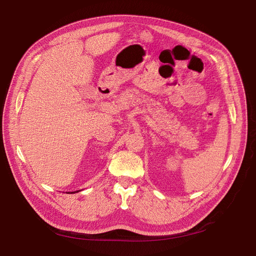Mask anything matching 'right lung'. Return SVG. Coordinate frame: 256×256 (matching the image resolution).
I'll return each mask as SVG.
<instances>
[{
  "mask_svg": "<svg viewBox=\"0 0 256 256\" xmlns=\"http://www.w3.org/2000/svg\"><path fill=\"white\" fill-rule=\"evenodd\" d=\"M72 193H74V192H72Z\"/></svg>",
  "mask_w": 256,
  "mask_h": 256,
  "instance_id": "obj_1",
  "label": "right lung"
}]
</instances>
